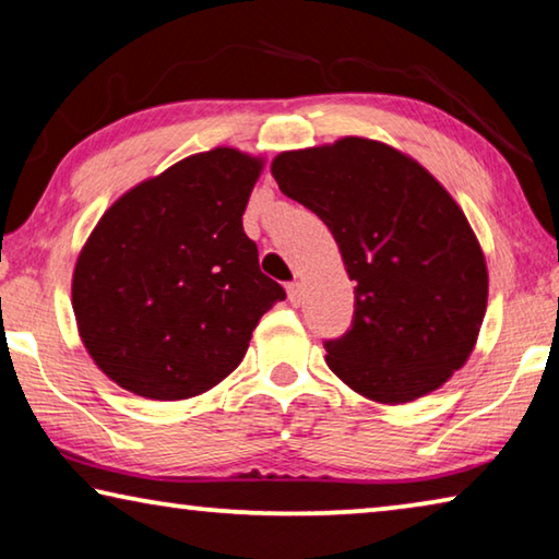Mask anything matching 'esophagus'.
<instances>
[{
  "instance_id": "1",
  "label": "esophagus",
  "mask_w": 559,
  "mask_h": 559,
  "mask_svg": "<svg viewBox=\"0 0 559 559\" xmlns=\"http://www.w3.org/2000/svg\"><path fill=\"white\" fill-rule=\"evenodd\" d=\"M286 290H288V300L293 302V306H300V298H302V283H300V281H290L288 286H286Z\"/></svg>"
}]
</instances>
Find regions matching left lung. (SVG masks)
<instances>
[{"instance_id": "8db88e82", "label": "left lung", "mask_w": 559, "mask_h": 559, "mask_svg": "<svg viewBox=\"0 0 559 559\" xmlns=\"http://www.w3.org/2000/svg\"><path fill=\"white\" fill-rule=\"evenodd\" d=\"M281 192L335 236L355 313L325 362L374 402L429 394L466 362L486 316L484 251L451 194L419 163L362 138L281 153Z\"/></svg>"}]
</instances>
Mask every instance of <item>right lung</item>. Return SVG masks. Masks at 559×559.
<instances>
[{
	"instance_id": "right-lung-1",
	"label": "right lung",
	"mask_w": 559,
	"mask_h": 559,
	"mask_svg": "<svg viewBox=\"0 0 559 559\" xmlns=\"http://www.w3.org/2000/svg\"><path fill=\"white\" fill-rule=\"evenodd\" d=\"M261 163L231 147L182 159L103 214L73 271L83 345L112 382L187 400L234 372L286 298L241 216Z\"/></svg>"
}]
</instances>
